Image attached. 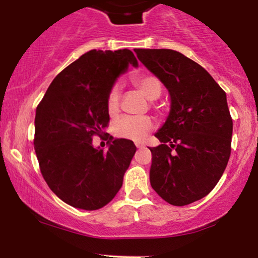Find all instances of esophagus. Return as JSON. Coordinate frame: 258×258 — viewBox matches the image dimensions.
I'll list each match as a JSON object with an SVG mask.
<instances>
[{
    "label": "esophagus",
    "mask_w": 258,
    "mask_h": 258,
    "mask_svg": "<svg viewBox=\"0 0 258 258\" xmlns=\"http://www.w3.org/2000/svg\"><path fill=\"white\" fill-rule=\"evenodd\" d=\"M136 147H137L138 149H141V148L144 147V144L143 143H136Z\"/></svg>",
    "instance_id": "obj_1"
}]
</instances>
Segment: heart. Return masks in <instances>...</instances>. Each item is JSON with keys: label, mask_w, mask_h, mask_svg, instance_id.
<instances>
[{"label": "heart", "mask_w": 258, "mask_h": 258, "mask_svg": "<svg viewBox=\"0 0 258 258\" xmlns=\"http://www.w3.org/2000/svg\"><path fill=\"white\" fill-rule=\"evenodd\" d=\"M133 84L144 97L148 99H158L161 96L162 84L159 78L152 74H141L132 78ZM120 87L117 85L112 86L106 99L108 110L115 112L119 108ZM153 120L149 116H122L115 121L112 126V132L116 137L131 139V141H142L153 128Z\"/></svg>", "instance_id": "obj_1"}]
</instances>
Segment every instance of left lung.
<instances>
[{
  "instance_id": "obj_1",
  "label": "left lung",
  "mask_w": 258,
  "mask_h": 258,
  "mask_svg": "<svg viewBox=\"0 0 258 258\" xmlns=\"http://www.w3.org/2000/svg\"><path fill=\"white\" fill-rule=\"evenodd\" d=\"M167 88L170 112L155 137L150 184L168 204L184 206L206 197L226 170L233 121L226 92L201 65L172 49H135Z\"/></svg>"
}]
</instances>
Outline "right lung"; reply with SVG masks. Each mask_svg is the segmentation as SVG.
<instances>
[{"instance_id":"add662e5","label":"right lung","mask_w":258,"mask_h":258,"mask_svg":"<svg viewBox=\"0 0 258 258\" xmlns=\"http://www.w3.org/2000/svg\"><path fill=\"white\" fill-rule=\"evenodd\" d=\"M138 61L130 49L92 51L55 76L36 109L35 153L44 180L68 205L98 210L114 199L135 155L128 139L94 148L109 122L106 99L121 74Z\"/></svg>"}]
</instances>
